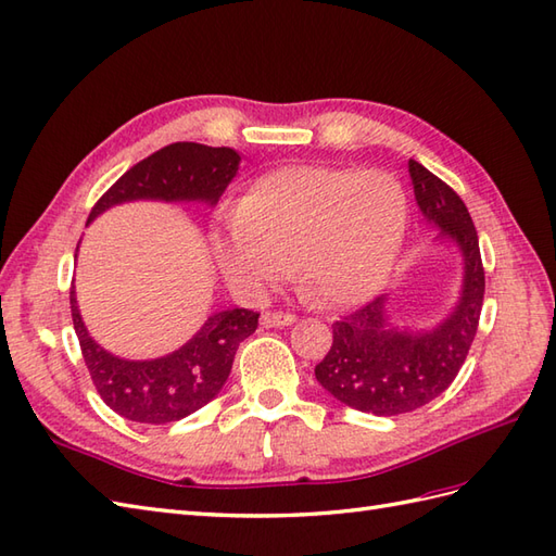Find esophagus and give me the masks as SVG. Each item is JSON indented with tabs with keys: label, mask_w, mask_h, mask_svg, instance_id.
<instances>
[{
	"label": "esophagus",
	"mask_w": 556,
	"mask_h": 556,
	"mask_svg": "<svg viewBox=\"0 0 556 556\" xmlns=\"http://www.w3.org/2000/svg\"><path fill=\"white\" fill-rule=\"evenodd\" d=\"M295 321V315L291 312H263L261 324L265 329H281V326H291Z\"/></svg>",
	"instance_id": "1"
}]
</instances>
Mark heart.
<instances>
[{"label":"heart","instance_id":"1","mask_svg":"<svg viewBox=\"0 0 556 556\" xmlns=\"http://www.w3.org/2000/svg\"><path fill=\"white\" fill-rule=\"evenodd\" d=\"M408 199L388 170L295 164L255 180L232 213V230L213 237L227 281L263 293L291 277L326 307L374 295L400 255Z\"/></svg>","mask_w":556,"mask_h":556}]
</instances>
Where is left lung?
I'll use <instances>...</instances> for the list:
<instances>
[{
  "instance_id": "left-lung-1",
  "label": "left lung",
  "mask_w": 556,
  "mask_h": 556,
  "mask_svg": "<svg viewBox=\"0 0 556 556\" xmlns=\"http://www.w3.org/2000/svg\"><path fill=\"white\" fill-rule=\"evenodd\" d=\"M416 202L427 223L460 247L465 279L460 301L432 331H404L388 319V295L333 324V345L315 366L324 390L364 414L400 416L448 390L477 336L483 305L479 237L463 199L416 160L408 162Z\"/></svg>"
}]
</instances>
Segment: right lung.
Here are the masks:
<instances>
[{"instance_id": "add662e5", "label": "right lung", "mask_w": 556, "mask_h": 556, "mask_svg": "<svg viewBox=\"0 0 556 556\" xmlns=\"http://www.w3.org/2000/svg\"><path fill=\"white\" fill-rule=\"evenodd\" d=\"M239 160L232 148L170 142L126 170L93 204L89 220L110 206L134 199H199L213 206L237 176ZM70 309L84 364L101 400L122 418L148 425L176 422L206 406L223 390L239 343L258 329L261 317V312L244 307L216 312L180 350L150 362H126L112 357L89 336L73 289Z\"/></svg>"}]
</instances>
